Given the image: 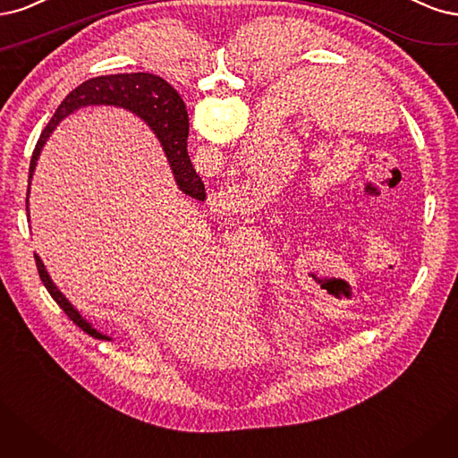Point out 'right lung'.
<instances>
[{
  "mask_svg": "<svg viewBox=\"0 0 458 458\" xmlns=\"http://www.w3.org/2000/svg\"><path fill=\"white\" fill-rule=\"evenodd\" d=\"M85 106H115L139 115L140 120H144V123L154 131L161 148H164L169 161V167L174 176V182L179 186V190L190 198H196L199 201L205 199V186L196 169L191 167V161L186 150L188 112L184 108L181 95L176 93L165 80L154 76V73L135 72V73H115V76H100V78L87 80L61 102V106L56 108L53 120L46 129H43L41 137L36 144V150L30 161V176H28L26 211H30L28 209V198H30L32 176H34L43 146H46L51 132L64 120V117ZM34 259H36V267L43 285L47 287L55 302L64 310V314L85 333L93 335L95 338H102V341H112L110 335H105L98 329H95L91 323L87 321L76 308H73V304L64 297L61 289L55 285L46 268V264H43V260L36 253H34Z\"/></svg>",
  "mask_w": 458,
  "mask_h": 458,
  "instance_id": "add662e5",
  "label": "right lung"
}]
</instances>
